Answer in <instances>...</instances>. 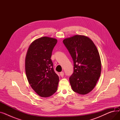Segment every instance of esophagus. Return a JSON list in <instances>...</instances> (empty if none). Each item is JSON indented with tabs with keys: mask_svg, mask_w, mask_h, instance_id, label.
Here are the masks:
<instances>
[{
	"mask_svg": "<svg viewBox=\"0 0 120 120\" xmlns=\"http://www.w3.org/2000/svg\"><path fill=\"white\" fill-rule=\"evenodd\" d=\"M60 76H61V77H63L64 76V72H61L60 73Z\"/></svg>",
	"mask_w": 120,
	"mask_h": 120,
	"instance_id": "34e87169",
	"label": "esophagus"
}]
</instances>
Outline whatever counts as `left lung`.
Instances as JSON below:
<instances>
[{
	"mask_svg": "<svg viewBox=\"0 0 120 120\" xmlns=\"http://www.w3.org/2000/svg\"><path fill=\"white\" fill-rule=\"evenodd\" d=\"M73 61V72L70 77L72 90L79 94L90 92L95 86L101 72L98 50L87 36L75 35L63 41Z\"/></svg>",
	"mask_w": 120,
	"mask_h": 120,
	"instance_id": "8db88e82",
	"label": "left lung"
}]
</instances>
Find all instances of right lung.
Listing matches in <instances>:
<instances>
[{
	"instance_id": "obj_1",
	"label": "right lung",
	"mask_w": 120,
	"mask_h": 120,
	"mask_svg": "<svg viewBox=\"0 0 120 120\" xmlns=\"http://www.w3.org/2000/svg\"><path fill=\"white\" fill-rule=\"evenodd\" d=\"M57 39L42 37L31 43L25 59L28 81L34 91L42 97L52 96L57 90L59 78L50 59Z\"/></svg>"
}]
</instances>
